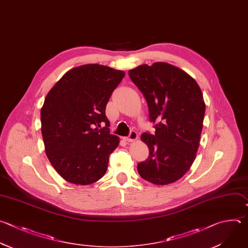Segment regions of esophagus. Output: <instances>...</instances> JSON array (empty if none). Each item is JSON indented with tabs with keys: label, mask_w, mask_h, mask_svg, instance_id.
<instances>
[{
	"label": "esophagus",
	"mask_w": 248,
	"mask_h": 248,
	"mask_svg": "<svg viewBox=\"0 0 248 248\" xmlns=\"http://www.w3.org/2000/svg\"><path fill=\"white\" fill-rule=\"evenodd\" d=\"M137 138H138V134H137V132H136V131H134V130H132V131L130 132L129 136H128V137H124V141H126V142H134L135 140H137Z\"/></svg>",
	"instance_id": "obj_1"
}]
</instances>
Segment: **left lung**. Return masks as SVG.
<instances>
[{
	"mask_svg": "<svg viewBox=\"0 0 248 248\" xmlns=\"http://www.w3.org/2000/svg\"><path fill=\"white\" fill-rule=\"evenodd\" d=\"M143 93L154 135L143 133L149 157L137 164L140 176L155 185L179 180L196 158L203 125L205 103L198 82L184 70L167 62L142 64L128 71Z\"/></svg>",
	"mask_w": 248,
	"mask_h": 248,
	"instance_id": "1",
	"label": "left lung"
}]
</instances>
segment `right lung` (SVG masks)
Returning <instances> with one entry per match:
<instances>
[{
    "label": "right lung",
    "mask_w": 248,
    "mask_h": 248,
    "mask_svg": "<svg viewBox=\"0 0 248 248\" xmlns=\"http://www.w3.org/2000/svg\"><path fill=\"white\" fill-rule=\"evenodd\" d=\"M124 75L100 64L80 65L66 72L46 94L41 109L45 150L67 182L90 185L106 173L120 138L110 133L105 109Z\"/></svg>",
    "instance_id": "add662e5"
}]
</instances>
